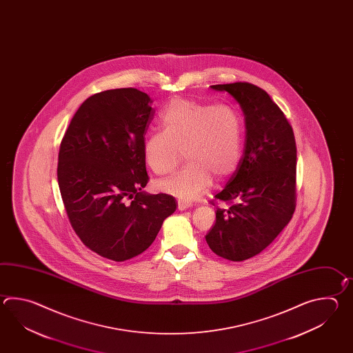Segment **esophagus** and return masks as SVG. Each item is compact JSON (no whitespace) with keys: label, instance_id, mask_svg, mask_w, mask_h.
<instances>
[{"label":"esophagus","instance_id":"34e87169","mask_svg":"<svg viewBox=\"0 0 353 353\" xmlns=\"http://www.w3.org/2000/svg\"><path fill=\"white\" fill-rule=\"evenodd\" d=\"M192 207V203L184 202V201H178V208L179 210H185Z\"/></svg>","mask_w":353,"mask_h":353}]
</instances>
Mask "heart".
Masks as SVG:
<instances>
[{"label":"heart","mask_w":353,"mask_h":353,"mask_svg":"<svg viewBox=\"0 0 353 353\" xmlns=\"http://www.w3.org/2000/svg\"><path fill=\"white\" fill-rule=\"evenodd\" d=\"M163 131H152L143 139L145 160L158 175H168L183 159L179 173L159 183V189L193 201L204 194L213 178L227 179L240 165L243 134L240 114L227 105H208L194 99L174 98L161 111Z\"/></svg>","instance_id":"b5f03b06"}]
</instances>
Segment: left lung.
Instances as JSON below:
<instances>
[{
	"instance_id": "left-lung-1",
	"label": "left lung",
	"mask_w": 353,
	"mask_h": 353,
	"mask_svg": "<svg viewBox=\"0 0 353 353\" xmlns=\"http://www.w3.org/2000/svg\"><path fill=\"white\" fill-rule=\"evenodd\" d=\"M210 88L227 92L239 102L246 143L237 170L214 196L228 207L217 208L205 241L216 255L243 261L268 248L293 217L295 137L285 114L260 87L237 82Z\"/></svg>"
}]
</instances>
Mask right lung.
<instances>
[{
    "instance_id": "obj_1",
    "label": "right lung",
    "mask_w": 353,
    "mask_h": 353,
    "mask_svg": "<svg viewBox=\"0 0 353 353\" xmlns=\"http://www.w3.org/2000/svg\"><path fill=\"white\" fill-rule=\"evenodd\" d=\"M151 103L136 88L96 93L78 108L60 143L58 184L69 222L87 248L117 263L150 248L178 205L172 195L143 190Z\"/></svg>"
}]
</instances>
